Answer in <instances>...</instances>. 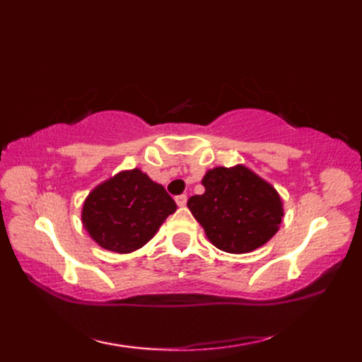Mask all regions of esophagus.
Segmentation results:
<instances>
[{
    "label": "esophagus",
    "mask_w": 362,
    "mask_h": 362,
    "mask_svg": "<svg viewBox=\"0 0 362 362\" xmlns=\"http://www.w3.org/2000/svg\"><path fill=\"white\" fill-rule=\"evenodd\" d=\"M187 201H188L187 194H180V196L175 197V202H177V205H179V206H185Z\"/></svg>",
    "instance_id": "obj_1"
}]
</instances>
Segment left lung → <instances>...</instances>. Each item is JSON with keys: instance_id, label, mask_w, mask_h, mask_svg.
Masks as SVG:
<instances>
[{"instance_id": "8db88e82", "label": "left lung", "mask_w": 362, "mask_h": 362, "mask_svg": "<svg viewBox=\"0 0 362 362\" xmlns=\"http://www.w3.org/2000/svg\"><path fill=\"white\" fill-rule=\"evenodd\" d=\"M202 185L205 193L189 197L188 209L218 249L252 252L276 233L283 218L280 196L250 169L214 168Z\"/></svg>"}]
</instances>
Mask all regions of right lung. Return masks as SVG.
Listing matches in <instances>:
<instances>
[{
    "label": "right lung",
    "instance_id": "obj_1",
    "mask_svg": "<svg viewBox=\"0 0 362 362\" xmlns=\"http://www.w3.org/2000/svg\"><path fill=\"white\" fill-rule=\"evenodd\" d=\"M175 210L174 199L163 187L132 169L91 191L82 222L101 247L127 253L143 247Z\"/></svg>",
    "mask_w": 362,
    "mask_h": 362
}]
</instances>
